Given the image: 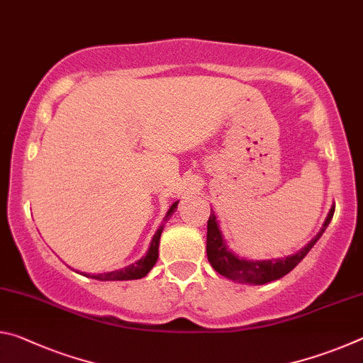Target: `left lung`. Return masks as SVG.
I'll return each mask as SVG.
<instances>
[{
  "label": "left lung",
  "instance_id": "left-lung-1",
  "mask_svg": "<svg viewBox=\"0 0 363 363\" xmlns=\"http://www.w3.org/2000/svg\"><path fill=\"white\" fill-rule=\"evenodd\" d=\"M333 213H335V206L330 210L327 219H325L322 230L317 233L314 240L307 243L299 253L293 255L290 257H285V259H277V261H247L230 253L223 240V235H220L219 227L216 223V216H214L213 213L210 214V219H208V233H206L208 261H210V264L216 272H219L220 275H224V277L230 279L233 281H243V284H253V285L269 284V281L281 279L288 272H291V270L296 267L301 261H303V257L309 253L311 248L314 247L318 238L322 237L325 229H327L331 218H333Z\"/></svg>",
  "mask_w": 363,
  "mask_h": 363
}]
</instances>
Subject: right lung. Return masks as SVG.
I'll return each instance as SVG.
<instances>
[{"mask_svg": "<svg viewBox=\"0 0 363 363\" xmlns=\"http://www.w3.org/2000/svg\"><path fill=\"white\" fill-rule=\"evenodd\" d=\"M177 206V201L176 203L171 205L169 211L167 213V218L171 216V213L174 211V208ZM162 232H163V225L160 227L157 230L155 235L152 238V243H150V248L147 251V255L143 257V259L131 264V266H128L121 270H113V272H107V274H97V275H86V277H91V279H96V280H136V279H143L145 277L147 274H149V270L155 266V262L158 259V243H160V237H162Z\"/></svg>", "mask_w": 363, "mask_h": 363, "instance_id": "right-lung-1", "label": "right lung"}]
</instances>
